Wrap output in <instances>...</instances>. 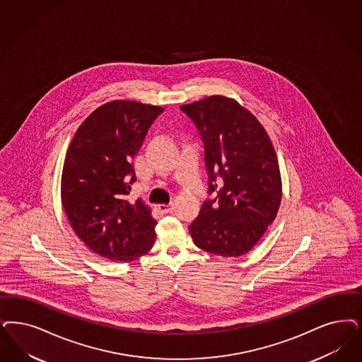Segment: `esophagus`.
Returning a JSON list of instances; mask_svg holds the SVG:
<instances>
[{
    "label": "esophagus",
    "mask_w": 362,
    "mask_h": 362,
    "mask_svg": "<svg viewBox=\"0 0 362 362\" xmlns=\"http://www.w3.org/2000/svg\"><path fill=\"white\" fill-rule=\"evenodd\" d=\"M156 210L160 212V214H168V212L174 210V206L173 204H158L156 206Z\"/></svg>",
    "instance_id": "1"
}]
</instances>
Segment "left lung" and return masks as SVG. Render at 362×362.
Here are the masks:
<instances>
[{
	"instance_id": "1",
	"label": "left lung",
	"mask_w": 362,
	"mask_h": 362,
	"mask_svg": "<svg viewBox=\"0 0 362 362\" xmlns=\"http://www.w3.org/2000/svg\"><path fill=\"white\" fill-rule=\"evenodd\" d=\"M204 144L209 194L188 230L194 243L221 257H240L273 223L282 198L274 147L262 124L238 101L210 96L182 105Z\"/></svg>"
}]
</instances>
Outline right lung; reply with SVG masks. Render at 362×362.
<instances>
[{"label":"right lung","mask_w":362,"mask_h":362,"mask_svg":"<svg viewBox=\"0 0 362 362\" xmlns=\"http://www.w3.org/2000/svg\"><path fill=\"white\" fill-rule=\"evenodd\" d=\"M162 107L113 100L88 116L66 151L64 211L76 235L110 261L129 262L150 251L156 221L127 195L136 180L132 159Z\"/></svg>","instance_id":"1"}]
</instances>
